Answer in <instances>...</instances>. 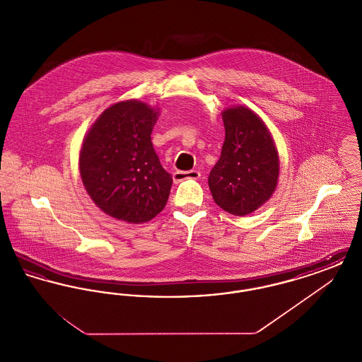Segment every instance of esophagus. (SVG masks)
<instances>
[{"label": "esophagus", "mask_w": 362, "mask_h": 362, "mask_svg": "<svg viewBox=\"0 0 362 362\" xmlns=\"http://www.w3.org/2000/svg\"><path fill=\"white\" fill-rule=\"evenodd\" d=\"M201 176L199 171H195V170H191V171H176L173 173V177L175 183H180L186 179H198Z\"/></svg>", "instance_id": "obj_1"}]
</instances>
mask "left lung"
<instances>
[{
    "label": "left lung",
    "mask_w": 362,
    "mask_h": 362,
    "mask_svg": "<svg viewBox=\"0 0 362 362\" xmlns=\"http://www.w3.org/2000/svg\"><path fill=\"white\" fill-rule=\"evenodd\" d=\"M225 141L209 175L214 202L233 216H247L274 194L279 157L273 136L255 111L233 105L223 111Z\"/></svg>",
    "instance_id": "1"
}]
</instances>
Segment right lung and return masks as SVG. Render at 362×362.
<instances>
[{
  "mask_svg": "<svg viewBox=\"0 0 362 362\" xmlns=\"http://www.w3.org/2000/svg\"><path fill=\"white\" fill-rule=\"evenodd\" d=\"M160 108L123 100L110 105L83 139L78 170L88 195L107 216L144 224L165 207L173 186L156 155L152 130Z\"/></svg>",
  "mask_w": 362,
  "mask_h": 362,
  "instance_id": "add662e5",
  "label": "right lung"
}]
</instances>
